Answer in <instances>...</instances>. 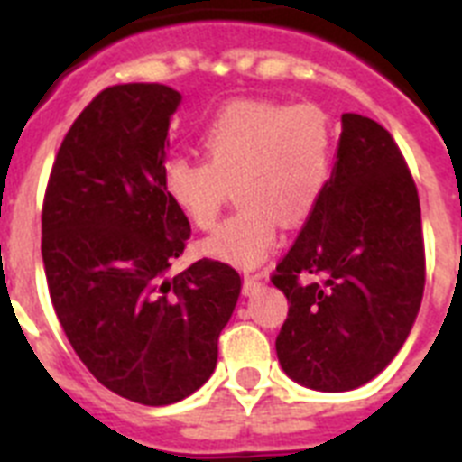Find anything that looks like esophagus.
<instances>
[{
    "label": "esophagus",
    "instance_id": "1",
    "mask_svg": "<svg viewBox=\"0 0 462 462\" xmlns=\"http://www.w3.org/2000/svg\"><path fill=\"white\" fill-rule=\"evenodd\" d=\"M259 287H261V275H245V282H243L245 296H250V293H254Z\"/></svg>",
    "mask_w": 462,
    "mask_h": 462
}]
</instances>
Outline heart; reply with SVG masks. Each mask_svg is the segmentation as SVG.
Listing matches in <instances>:
<instances>
[{
    "label": "heart",
    "instance_id": "1",
    "mask_svg": "<svg viewBox=\"0 0 462 462\" xmlns=\"http://www.w3.org/2000/svg\"><path fill=\"white\" fill-rule=\"evenodd\" d=\"M208 162L173 157L164 187L191 224L210 228L234 185L240 208L208 238L215 256L256 266L321 201L336 157V129L321 106L245 99L224 106L203 132Z\"/></svg>",
    "mask_w": 462,
    "mask_h": 462
}]
</instances>
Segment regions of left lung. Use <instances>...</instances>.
Segmentation results:
<instances>
[{"mask_svg":"<svg viewBox=\"0 0 462 462\" xmlns=\"http://www.w3.org/2000/svg\"><path fill=\"white\" fill-rule=\"evenodd\" d=\"M271 282L289 300L277 358L308 389H358L405 345L426 284V247L414 178L382 125L342 116L328 187Z\"/></svg>","mask_w":462,"mask_h":462,"instance_id":"8db88e82","label":"left lung"}]
</instances>
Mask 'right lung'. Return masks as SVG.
<instances>
[{"mask_svg": "<svg viewBox=\"0 0 462 462\" xmlns=\"http://www.w3.org/2000/svg\"><path fill=\"white\" fill-rule=\"evenodd\" d=\"M178 104L157 83L97 94L57 150L41 210L48 291L73 352L106 389L150 407L208 382L240 293L222 261L169 275L191 234L164 187Z\"/></svg>", "mask_w": 462, "mask_h": 462, "instance_id": "right-lung-1", "label": "right lung"}]
</instances>
